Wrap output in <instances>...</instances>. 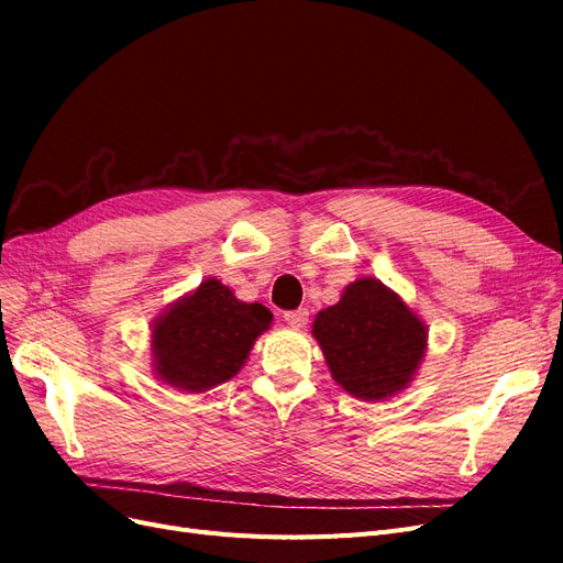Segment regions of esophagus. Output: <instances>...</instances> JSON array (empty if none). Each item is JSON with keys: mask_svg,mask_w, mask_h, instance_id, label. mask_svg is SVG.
I'll use <instances>...</instances> for the list:
<instances>
[{"mask_svg": "<svg viewBox=\"0 0 563 563\" xmlns=\"http://www.w3.org/2000/svg\"><path fill=\"white\" fill-rule=\"evenodd\" d=\"M308 319H310V312L305 310V308L291 310V312H284V321L288 323V327H294V329H302L305 323H308Z\"/></svg>", "mask_w": 563, "mask_h": 563, "instance_id": "esophagus-1", "label": "esophagus"}]
</instances>
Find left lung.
Wrapping results in <instances>:
<instances>
[{
    "mask_svg": "<svg viewBox=\"0 0 563 563\" xmlns=\"http://www.w3.org/2000/svg\"><path fill=\"white\" fill-rule=\"evenodd\" d=\"M312 335L333 380L364 401L401 391L413 380L428 347L424 323L373 277L356 279L335 305L321 310Z\"/></svg>",
    "mask_w": 563,
    "mask_h": 563,
    "instance_id": "left-lung-1",
    "label": "left lung"
}]
</instances>
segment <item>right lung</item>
<instances>
[{
  "label": "right lung",
  "mask_w": 563,
  "mask_h": 563,
  "mask_svg": "<svg viewBox=\"0 0 563 563\" xmlns=\"http://www.w3.org/2000/svg\"><path fill=\"white\" fill-rule=\"evenodd\" d=\"M269 321L265 305L236 300L209 277L152 323V366L166 385L207 391L240 373Z\"/></svg>",
  "instance_id": "obj_1"
}]
</instances>
